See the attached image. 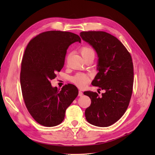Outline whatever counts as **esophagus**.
Returning a JSON list of instances; mask_svg holds the SVG:
<instances>
[{"label":"esophagus","instance_id":"34e87169","mask_svg":"<svg viewBox=\"0 0 155 155\" xmlns=\"http://www.w3.org/2000/svg\"><path fill=\"white\" fill-rule=\"evenodd\" d=\"M83 92L81 91H79V92H78V96H80V97H82V95H83Z\"/></svg>","mask_w":155,"mask_h":155}]
</instances>
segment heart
I'll return each instance as SVG.
<instances>
[{
    "instance_id": "obj_1",
    "label": "heart",
    "mask_w": 155,
    "mask_h": 155,
    "mask_svg": "<svg viewBox=\"0 0 155 155\" xmlns=\"http://www.w3.org/2000/svg\"><path fill=\"white\" fill-rule=\"evenodd\" d=\"M94 53L93 49L89 46H84L81 48V54L82 57L89 54ZM72 82L79 87H84L90 81V77L88 75L82 73H78L71 79Z\"/></svg>"
}]
</instances>
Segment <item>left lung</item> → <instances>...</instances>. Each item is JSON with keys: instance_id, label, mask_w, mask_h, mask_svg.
<instances>
[{"instance_id": "obj_1", "label": "left lung", "mask_w": 155, "mask_h": 155, "mask_svg": "<svg viewBox=\"0 0 155 155\" xmlns=\"http://www.w3.org/2000/svg\"><path fill=\"white\" fill-rule=\"evenodd\" d=\"M80 36L98 56V73L92 84L105 91L101 97L94 92H84L91 99L85 118L95 126L107 127L124 115L131 99L134 81L131 56L117 38L106 32L83 31Z\"/></svg>"}]
</instances>
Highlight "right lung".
I'll return each instance as SVG.
<instances>
[{
  "mask_svg": "<svg viewBox=\"0 0 155 155\" xmlns=\"http://www.w3.org/2000/svg\"><path fill=\"white\" fill-rule=\"evenodd\" d=\"M75 42L80 43L81 39L72 32L46 31L32 39L24 51L20 75L22 96L30 114L41 125L61 123L65 111L78 94L73 84L60 90L50 83L64 66L68 48Z\"/></svg>",
  "mask_w": 155,
  "mask_h": 155,
  "instance_id": "obj_1",
  "label": "right lung"
}]
</instances>
